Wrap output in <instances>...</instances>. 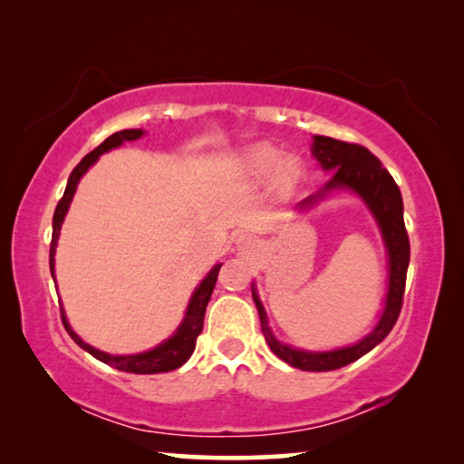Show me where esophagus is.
<instances>
[{"label": "esophagus", "instance_id": "1", "mask_svg": "<svg viewBox=\"0 0 464 464\" xmlns=\"http://www.w3.org/2000/svg\"><path fill=\"white\" fill-rule=\"evenodd\" d=\"M249 237H246V235H241V241H247Z\"/></svg>", "mask_w": 464, "mask_h": 464}]
</instances>
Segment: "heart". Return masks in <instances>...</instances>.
<instances>
[{
	"mask_svg": "<svg viewBox=\"0 0 464 464\" xmlns=\"http://www.w3.org/2000/svg\"><path fill=\"white\" fill-rule=\"evenodd\" d=\"M241 171L251 182H264L274 176V186L280 192H290L301 178V168L295 160H285L278 149L256 145L241 155Z\"/></svg>",
	"mask_w": 464,
	"mask_h": 464,
	"instance_id": "heart-1",
	"label": "heart"
}]
</instances>
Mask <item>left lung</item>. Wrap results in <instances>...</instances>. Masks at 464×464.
I'll use <instances>...</instances> for the list:
<instances>
[{
	"mask_svg": "<svg viewBox=\"0 0 464 464\" xmlns=\"http://www.w3.org/2000/svg\"><path fill=\"white\" fill-rule=\"evenodd\" d=\"M313 155L319 161L324 169H335L334 178L324 186V190L304 198L298 208L313 207L317 200L324 198L327 192L332 190H348L356 192L360 198L366 202L371 208L376 223L381 227L384 246H387L389 254V293L387 303H384V311L379 319V324L368 334L364 340H360L348 348L332 350V352H307L296 350L290 345L278 342L274 337L272 329L268 327V317H266L264 304L260 303L256 288H251L254 295V303L260 313L262 334L268 342L270 350L286 364L301 368V371L309 372H324V371H337L345 364L356 362L362 358L366 352H371L374 345H379L384 337L389 335L392 325L397 324L399 313H401L403 304V293H405V278H407V266H410V237H407L405 223H403V198L399 192V186L395 179L382 168L379 157H374L366 147L356 143H345V140H337L332 137H313Z\"/></svg>",
	"mask_w": 464,
	"mask_h": 464,
	"instance_id": "8db88e82",
	"label": "left lung"
}]
</instances>
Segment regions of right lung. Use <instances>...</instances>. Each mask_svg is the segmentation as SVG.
I'll list each match as a JSON object with an SVG mask.
<instances>
[{
  "label": "right lung",
  "instance_id": "right-lung-1",
  "mask_svg": "<svg viewBox=\"0 0 464 464\" xmlns=\"http://www.w3.org/2000/svg\"><path fill=\"white\" fill-rule=\"evenodd\" d=\"M143 129H127V130H119L114 132V135H110L104 143L98 145L93 149L92 153H88L83 157V160L77 163L75 169L72 171V176H69V182L65 188V194H63V198L59 200L57 208H54V215H53V239H51V254H49V264H51V274H53V280H54V249H57V239H59V233H61V225H63V218L67 215V208L69 204L73 200V194H75V188L80 184L82 176L85 171L90 169V166L98 161V157L102 153L110 151V149L122 145L124 140H137L143 137ZM223 264H217L213 266V270L207 274V278H204L198 288L194 290V295L190 298V303H188V309H186V317L182 324H179L178 332L166 340L163 343L157 345V348L143 352V354H132V356H110L106 352H100L96 348H92L90 343H85L80 335H77L72 325H69V321L65 317V313L61 309V319H63V325L72 335V340L83 348L85 352H90L93 358H98L100 362H104L108 366L116 368V371H122V372H135V374H157V372H169V371H176V368L182 366L188 358L192 356V352L196 348V337L200 335L202 332V324H204V311H207V304L210 301V295H213L215 285H217V276H218V270H221Z\"/></svg>",
  "mask_w": 464,
  "mask_h": 464
}]
</instances>
